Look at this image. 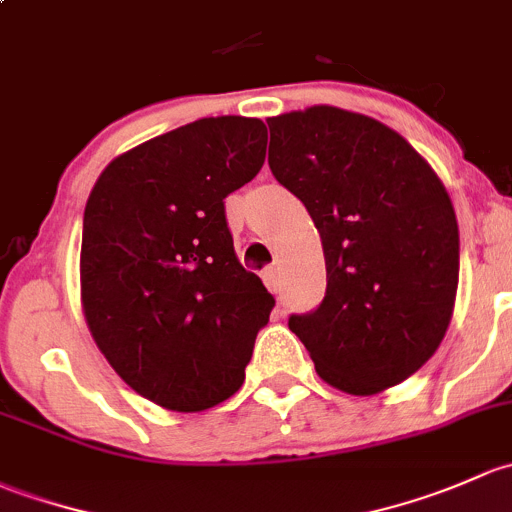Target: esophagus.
Here are the masks:
<instances>
[{"instance_id":"1","label":"esophagus","mask_w":512,"mask_h":512,"mask_svg":"<svg viewBox=\"0 0 512 512\" xmlns=\"http://www.w3.org/2000/svg\"><path fill=\"white\" fill-rule=\"evenodd\" d=\"M263 283H266L268 291L273 293L281 288V271H278V266H268L266 271H263Z\"/></svg>"}]
</instances>
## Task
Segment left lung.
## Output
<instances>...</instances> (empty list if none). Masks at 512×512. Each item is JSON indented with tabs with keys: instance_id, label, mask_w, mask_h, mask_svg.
I'll return each mask as SVG.
<instances>
[{
	"instance_id": "1",
	"label": "left lung",
	"mask_w": 512,
	"mask_h": 512,
	"mask_svg": "<svg viewBox=\"0 0 512 512\" xmlns=\"http://www.w3.org/2000/svg\"><path fill=\"white\" fill-rule=\"evenodd\" d=\"M273 177L308 209L328 288L291 315L315 372L372 397L426 365L449 330L458 224L449 192L397 130L335 105L268 118Z\"/></svg>"
}]
</instances>
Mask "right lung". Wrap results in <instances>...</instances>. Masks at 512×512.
I'll return each mask as SVG.
<instances>
[{
  "label": "right lung",
  "mask_w": 512,
  "mask_h": 512,
  "mask_svg": "<svg viewBox=\"0 0 512 512\" xmlns=\"http://www.w3.org/2000/svg\"><path fill=\"white\" fill-rule=\"evenodd\" d=\"M266 125L202 118L115 157L83 212L81 305L140 397L204 412L239 392L273 295L239 263L224 199L258 175Z\"/></svg>",
  "instance_id": "obj_1"
}]
</instances>
